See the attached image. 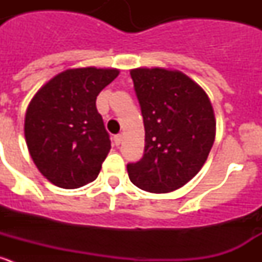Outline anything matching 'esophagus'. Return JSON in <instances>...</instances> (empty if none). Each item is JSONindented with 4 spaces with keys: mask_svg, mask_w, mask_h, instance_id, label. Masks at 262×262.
<instances>
[{
    "mask_svg": "<svg viewBox=\"0 0 262 262\" xmlns=\"http://www.w3.org/2000/svg\"><path fill=\"white\" fill-rule=\"evenodd\" d=\"M114 143L115 145H119L120 143H122V135H120V134H118V135L114 136Z\"/></svg>",
    "mask_w": 262,
    "mask_h": 262,
    "instance_id": "obj_1",
    "label": "esophagus"
}]
</instances>
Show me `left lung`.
<instances>
[{
  "label": "left lung",
  "instance_id": "1",
  "mask_svg": "<svg viewBox=\"0 0 262 262\" xmlns=\"http://www.w3.org/2000/svg\"><path fill=\"white\" fill-rule=\"evenodd\" d=\"M145 129L144 155L127 165L135 186L177 190L200 172L215 140V117L205 90L180 71H129Z\"/></svg>",
  "mask_w": 262,
  "mask_h": 262
}]
</instances>
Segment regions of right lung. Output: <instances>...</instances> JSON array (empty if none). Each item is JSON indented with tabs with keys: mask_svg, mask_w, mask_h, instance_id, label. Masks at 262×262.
Instances as JSON below:
<instances>
[{
	"mask_svg": "<svg viewBox=\"0 0 262 262\" xmlns=\"http://www.w3.org/2000/svg\"><path fill=\"white\" fill-rule=\"evenodd\" d=\"M118 75L114 68L67 69L31 99L25 118L27 148L53 185L77 189L98 177L111 143L96 99Z\"/></svg>",
	"mask_w": 262,
	"mask_h": 262,
	"instance_id": "add662e5",
	"label": "right lung"
}]
</instances>
